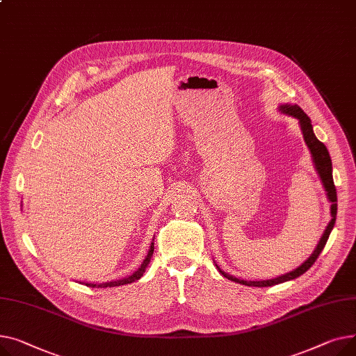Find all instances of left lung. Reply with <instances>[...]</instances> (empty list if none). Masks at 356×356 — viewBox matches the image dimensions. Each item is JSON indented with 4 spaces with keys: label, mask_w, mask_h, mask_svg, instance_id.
<instances>
[{
    "label": "left lung",
    "mask_w": 356,
    "mask_h": 356,
    "mask_svg": "<svg viewBox=\"0 0 356 356\" xmlns=\"http://www.w3.org/2000/svg\"><path fill=\"white\" fill-rule=\"evenodd\" d=\"M280 111L283 113H286V115H290V116L299 119L305 142L307 145V148L310 149L313 162H315V166H316V171H318V174H319V177L322 179V184L325 186V191L327 193V198L332 202V205H330L332 220L327 224L325 233H323L318 247L315 248V252H313V254L302 266H299L296 270L290 271V273H286L283 276H279L276 279H270V280H259V282H252V280H250V282H247V280L237 279L234 276H229L228 273H224V271H221V268L217 266V268L220 270V273L224 277H227L228 280H232V282L240 283V284H245V286H254V287L275 286V284H279V283H283V282H287V280H293V279L302 276L303 273H306V271L313 266V263L316 261L319 254L322 253V250H323V247H325V244H326V241L329 238V234L332 232V228H333V225H335V221H337V211H338L337 201H338V197H337V188H335V184H333V177H332V161H330V156H329V152L326 149V146L315 136V134H313L312 122H310L309 116L298 106V104H282Z\"/></svg>",
    "instance_id": "1"
}]
</instances>
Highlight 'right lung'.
<instances>
[{
    "label": "right lung",
    "instance_id": "obj_1",
    "mask_svg": "<svg viewBox=\"0 0 356 356\" xmlns=\"http://www.w3.org/2000/svg\"><path fill=\"white\" fill-rule=\"evenodd\" d=\"M152 254H154V243L151 244V250L148 252V256L145 257V260H143V263L140 264V267L135 271L134 275H131L129 277H124V279H122V280H115V282H108V283H102V284H93V283H86V286H90V287H115V286H122V284H128V283H132V282H135V280H139L142 276H143V273H145V268H146V266L149 264V261H151V257H152Z\"/></svg>",
    "mask_w": 356,
    "mask_h": 356
}]
</instances>
